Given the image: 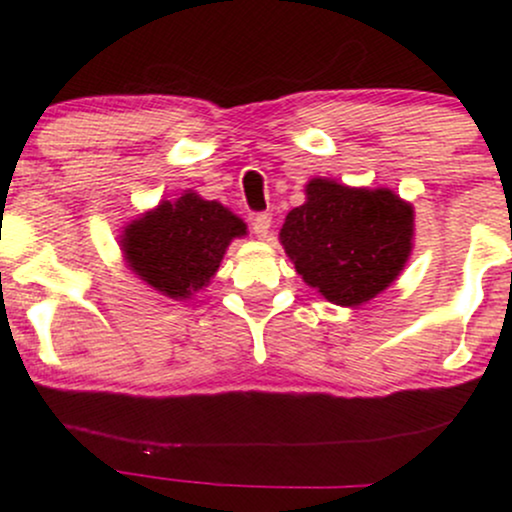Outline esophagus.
I'll return each mask as SVG.
<instances>
[{"label": "esophagus", "mask_w": 512, "mask_h": 512, "mask_svg": "<svg viewBox=\"0 0 512 512\" xmlns=\"http://www.w3.org/2000/svg\"><path fill=\"white\" fill-rule=\"evenodd\" d=\"M269 228H272V214L262 211V214L252 216V231H255L257 238H267Z\"/></svg>", "instance_id": "obj_1"}]
</instances>
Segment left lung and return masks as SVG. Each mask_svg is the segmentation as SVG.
<instances>
[{
    "mask_svg": "<svg viewBox=\"0 0 512 512\" xmlns=\"http://www.w3.org/2000/svg\"><path fill=\"white\" fill-rule=\"evenodd\" d=\"M281 245L296 272L337 305L368 303L407 264L414 240V209L380 187H346L315 178L305 204L281 226Z\"/></svg>",
    "mask_w": 512,
    "mask_h": 512,
    "instance_id": "left-lung-1",
    "label": "left lung"
}]
</instances>
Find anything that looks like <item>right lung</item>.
<instances>
[{
    "label": "right lung",
    "mask_w": 512,
    "mask_h": 512,
    "mask_svg": "<svg viewBox=\"0 0 512 512\" xmlns=\"http://www.w3.org/2000/svg\"><path fill=\"white\" fill-rule=\"evenodd\" d=\"M245 233V223L223 204L185 192L129 223L120 245L139 279L182 301L209 284L231 240Z\"/></svg>",
    "instance_id": "add662e5"
}]
</instances>
